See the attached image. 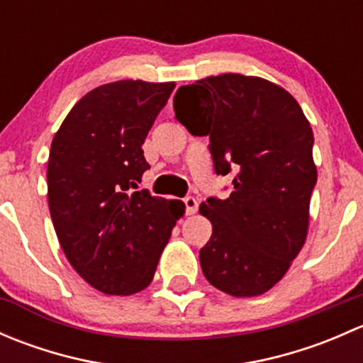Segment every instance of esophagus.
<instances>
[{
	"label": "esophagus",
	"instance_id": "obj_1",
	"mask_svg": "<svg viewBox=\"0 0 363 363\" xmlns=\"http://www.w3.org/2000/svg\"><path fill=\"white\" fill-rule=\"evenodd\" d=\"M182 202H184V207H186V214H195L196 211H199V200L195 199V196H186L184 200H182Z\"/></svg>",
	"mask_w": 363,
	"mask_h": 363
}]
</instances>
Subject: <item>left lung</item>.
Instances as JSON below:
<instances>
[{"label": "left lung", "mask_w": 363, "mask_h": 363, "mask_svg": "<svg viewBox=\"0 0 363 363\" xmlns=\"http://www.w3.org/2000/svg\"><path fill=\"white\" fill-rule=\"evenodd\" d=\"M174 111L189 133L208 137L216 174L235 172L228 199L200 205L212 223L203 276L228 295L265 294L306 242L318 179L309 121L283 87L240 73L179 87Z\"/></svg>", "instance_id": "obj_1"}]
</instances>
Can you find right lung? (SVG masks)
I'll return each instance as SVG.
<instances>
[{"mask_svg":"<svg viewBox=\"0 0 363 363\" xmlns=\"http://www.w3.org/2000/svg\"><path fill=\"white\" fill-rule=\"evenodd\" d=\"M174 82L117 80L89 91L50 145L49 208L68 262L107 295L149 286L184 203L142 189V144Z\"/></svg>","mask_w":363,"mask_h":363,"instance_id":"add662e5","label":"right lung"}]
</instances>
